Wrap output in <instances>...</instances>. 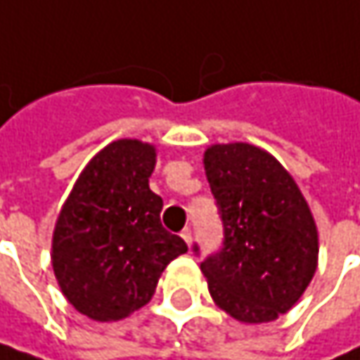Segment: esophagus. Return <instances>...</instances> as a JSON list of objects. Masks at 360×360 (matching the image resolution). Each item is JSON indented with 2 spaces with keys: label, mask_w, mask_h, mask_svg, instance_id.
<instances>
[{
  "label": "esophagus",
  "mask_w": 360,
  "mask_h": 360,
  "mask_svg": "<svg viewBox=\"0 0 360 360\" xmlns=\"http://www.w3.org/2000/svg\"><path fill=\"white\" fill-rule=\"evenodd\" d=\"M180 236H182V240H184V242L188 244V248L193 245V229H191V227H184Z\"/></svg>",
  "instance_id": "1"
}]
</instances>
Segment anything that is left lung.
Instances as JSON below:
<instances>
[{
    "mask_svg": "<svg viewBox=\"0 0 360 360\" xmlns=\"http://www.w3.org/2000/svg\"><path fill=\"white\" fill-rule=\"evenodd\" d=\"M205 169L223 223L221 248L200 262L209 291L236 320H276L303 295L318 266L309 207L287 169L254 145H213Z\"/></svg>",
    "mask_w": 360,
    "mask_h": 360,
    "instance_id": "left-lung-1",
    "label": "left lung"
}]
</instances>
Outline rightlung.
Listing matches in <instances>:
<instances>
[{
	"label": "right lung",
	"mask_w": 360,
	"mask_h": 360,
	"mask_svg": "<svg viewBox=\"0 0 360 360\" xmlns=\"http://www.w3.org/2000/svg\"><path fill=\"white\" fill-rule=\"evenodd\" d=\"M155 149L135 139L104 147L65 200L53 236V270L69 303L98 321L127 318L188 250L162 225L164 200L149 188Z\"/></svg>",
	"instance_id": "1"
}]
</instances>
